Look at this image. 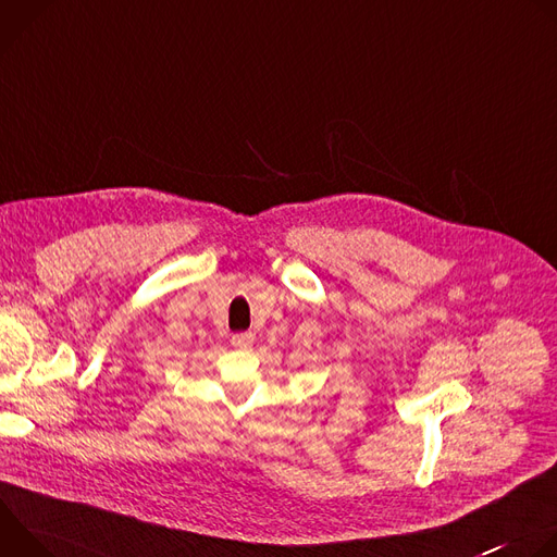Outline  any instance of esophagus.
<instances>
[{
    "label": "esophagus",
    "instance_id": "obj_1",
    "mask_svg": "<svg viewBox=\"0 0 557 557\" xmlns=\"http://www.w3.org/2000/svg\"><path fill=\"white\" fill-rule=\"evenodd\" d=\"M253 342H256V335H253V333H235V335L231 337L233 348H240V350L251 348V346H253Z\"/></svg>",
    "mask_w": 557,
    "mask_h": 557
}]
</instances>
